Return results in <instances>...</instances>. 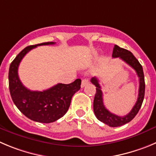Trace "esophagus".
Wrapping results in <instances>:
<instances>
[{
  "mask_svg": "<svg viewBox=\"0 0 156 156\" xmlns=\"http://www.w3.org/2000/svg\"><path fill=\"white\" fill-rule=\"evenodd\" d=\"M88 82H89V80L88 79V78H85V79H83L82 81H81V88H83V87H85V85H88Z\"/></svg>",
  "mask_w": 156,
  "mask_h": 156,
  "instance_id": "esophagus-1",
  "label": "esophagus"
}]
</instances>
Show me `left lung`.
I'll return each instance as SVG.
<instances>
[{
    "instance_id": "left-lung-1",
    "label": "left lung",
    "mask_w": 156,
    "mask_h": 156,
    "mask_svg": "<svg viewBox=\"0 0 156 156\" xmlns=\"http://www.w3.org/2000/svg\"><path fill=\"white\" fill-rule=\"evenodd\" d=\"M113 58H120L122 60L127 63L129 66L132 67L137 73L139 78V89L138 99L134 107L129 113L125 116H119L109 112L105 106L103 102V94L101 90L98 80L97 78L94 77L91 79V82L96 87V93L94 95V103H93V108L96 118L101 122L111 127H119L123 126L128 122H131L135 118V116L139 112V109L143 102L144 96H145V78L142 66L139 63V61L136 59L133 54L126 49L122 48L118 45H115L112 52Z\"/></svg>"
}]
</instances>
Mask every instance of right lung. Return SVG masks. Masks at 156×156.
<instances>
[{
	"label": "right lung",
	"instance_id": "obj_1",
	"mask_svg": "<svg viewBox=\"0 0 156 156\" xmlns=\"http://www.w3.org/2000/svg\"><path fill=\"white\" fill-rule=\"evenodd\" d=\"M54 44L44 42L26 47L11 62L8 73L10 93L14 105L26 117L41 123H51L63 117L69 108L72 96L81 88L79 78L68 85L59 83L42 91H30L20 81L17 70L26 54L40 45Z\"/></svg>",
	"mask_w": 156,
	"mask_h": 156
}]
</instances>
